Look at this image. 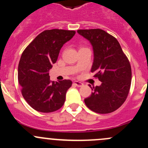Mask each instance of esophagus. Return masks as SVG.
Returning a JSON list of instances; mask_svg holds the SVG:
<instances>
[{"mask_svg": "<svg viewBox=\"0 0 148 148\" xmlns=\"http://www.w3.org/2000/svg\"><path fill=\"white\" fill-rule=\"evenodd\" d=\"M74 83V84H75L77 86H78V87H82V86H84V84L82 83V82H80L75 81Z\"/></svg>", "mask_w": 148, "mask_h": 148, "instance_id": "34e87169", "label": "esophagus"}]
</instances>
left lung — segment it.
<instances>
[{
	"label": "left lung",
	"instance_id": "obj_1",
	"mask_svg": "<svg viewBox=\"0 0 148 148\" xmlns=\"http://www.w3.org/2000/svg\"><path fill=\"white\" fill-rule=\"evenodd\" d=\"M79 34L89 40L94 51L92 72L102 82L91 88L92 95L84 99L86 107L99 114L112 112L122 105L129 94L132 70L129 60L117 39L104 30L82 29Z\"/></svg>",
	"mask_w": 148,
	"mask_h": 148
}]
</instances>
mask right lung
Here are the masks:
<instances>
[{
  "label": "right lung",
  "mask_w": 148,
  "mask_h": 148,
  "mask_svg": "<svg viewBox=\"0 0 148 148\" xmlns=\"http://www.w3.org/2000/svg\"><path fill=\"white\" fill-rule=\"evenodd\" d=\"M76 31L46 30L38 34L22 53L18 68L21 93L27 103L41 112H52L64 105L71 80L52 82L49 70L56 63L59 51Z\"/></svg>",
  "instance_id": "1"
}]
</instances>
